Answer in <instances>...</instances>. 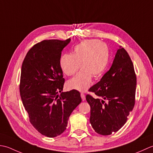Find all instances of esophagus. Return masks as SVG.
<instances>
[{
  "mask_svg": "<svg viewBox=\"0 0 153 153\" xmlns=\"http://www.w3.org/2000/svg\"><path fill=\"white\" fill-rule=\"evenodd\" d=\"M80 96H81V98H82V101H85L86 100V97H85V95L83 94V93H81L80 94Z\"/></svg>",
  "mask_w": 153,
  "mask_h": 153,
  "instance_id": "34e87169",
  "label": "esophagus"
}]
</instances>
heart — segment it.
<instances>
[{"label":"heart","instance_id":"heart-1","mask_svg":"<svg viewBox=\"0 0 153 153\" xmlns=\"http://www.w3.org/2000/svg\"><path fill=\"white\" fill-rule=\"evenodd\" d=\"M109 49L104 43L96 40H84L73 48L71 54H64L59 59V67L67 76L81 71L67 82L68 88L84 92L89 88L92 76L98 78L106 68Z\"/></svg>","mask_w":153,"mask_h":153}]
</instances>
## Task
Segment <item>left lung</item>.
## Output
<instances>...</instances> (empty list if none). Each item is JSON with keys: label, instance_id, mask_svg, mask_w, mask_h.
Instances as JSON below:
<instances>
[{"label": "left lung", "instance_id": "1", "mask_svg": "<svg viewBox=\"0 0 153 153\" xmlns=\"http://www.w3.org/2000/svg\"><path fill=\"white\" fill-rule=\"evenodd\" d=\"M137 78L129 54L120 46L111 68L88 90L102 99L87 94L90 122L96 133L109 135L122 127L135 105Z\"/></svg>", "mask_w": 153, "mask_h": 153}]
</instances>
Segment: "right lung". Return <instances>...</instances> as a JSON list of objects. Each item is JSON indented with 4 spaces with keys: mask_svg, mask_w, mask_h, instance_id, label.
Segmentation results:
<instances>
[{
    "mask_svg": "<svg viewBox=\"0 0 153 153\" xmlns=\"http://www.w3.org/2000/svg\"><path fill=\"white\" fill-rule=\"evenodd\" d=\"M70 42L69 38L37 43L22 65L20 92L24 107L34 128L48 137L65 131L71 113L82 102L76 90L61 92L65 79L59 59Z\"/></svg>",
    "mask_w": 153,
    "mask_h": 153,
    "instance_id": "1",
    "label": "right lung"
}]
</instances>
